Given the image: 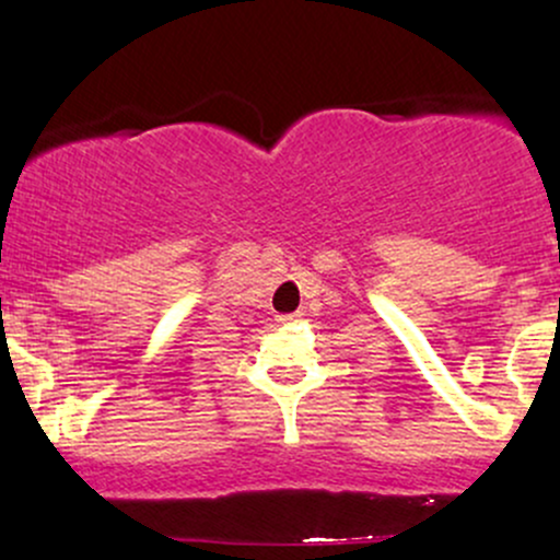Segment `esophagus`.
Masks as SVG:
<instances>
[{"mask_svg": "<svg viewBox=\"0 0 560 560\" xmlns=\"http://www.w3.org/2000/svg\"><path fill=\"white\" fill-rule=\"evenodd\" d=\"M300 316L302 313H287V316H279L276 320H279V324H294V320H300Z\"/></svg>", "mask_w": 560, "mask_h": 560, "instance_id": "esophagus-1", "label": "esophagus"}]
</instances>
